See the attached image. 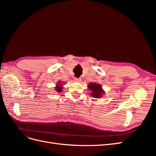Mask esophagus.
Returning a JSON list of instances; mask_svg holds the SVG:
<instances>
[{"mask_svg":"<svg viewBox=\"0 0 156 156\" xmlns=\"http://www.w3.org/2000/svg\"><path fill=\"white\" fill-rule=\"evenodd\" d=\"M75 81H77V82H81V78H75Z\"/></svg>","mask_w":156,"mask_h":156,"instance_id":"obj_1","label":"esophagus"}]
</instances>
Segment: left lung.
Listing matches in <instances>:
<instances>
[{"label":"left lung","mask_w":156,"mask_h":156,"mask_svg":"<svg viewBox=\"0 0 156 156\" xmlns=\"http://www.w3.org/2000/svg\"><path fill=\"white\" fill-rule=\"evenodd\" d=\"M88 88L90 90V96L94 98H101L103 95L105 94V91L103 90L102 87L100 84L96 83H90L88 84Z\"/></svg>","instance_id":"8db88e82"}]
</instances>
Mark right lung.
Here are the masks:
<instances>
[{
	"label": "right lung",
	"mask_w": 156,
	"mask_h": 156,
	"mask_svg": "<svg viewBox=\"0 0 156 156\" xmlns=\"http://www.w3.org/2000/svg\"><path fill=\"white\" fill-rule=\"evenodd\" d=\"M64 83H62L61 81H58L57 83H56V86H55V90H56V92H59V93L62 92V88H64V87H63V85H64L63 84Z\"/></svg>",
	"instance_id": "add662e5"
}]
</instances>
